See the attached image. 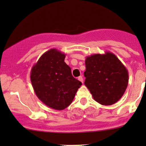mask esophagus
Returning <instances> with one entry per match:
<instances>
[{
    "instance_id": "34e87169",
    "label": "esophagus",
    "mask_w": 146,
    "mask_h": 146,
    "mask_svg": "<svg viewBox=\"0 0 146 146\" xmlns=\"http://www.w3.org/2000/svg\"><path fill=\"white\" fill-rule=\"evenodd\" d=\"M78 81H80L81 82H82V83H83V77H82V76H78Z\"/></svg>"
}]
</instances>
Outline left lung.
<instances>
[{"label": "left lung", "instance_id": "obj_1", "mask_svg": "<svg viewBox=\"0 0 146 146\" xmlns=\"http://www.w3.org/2000/svg\"><path fill=\"white\" fill-rule=\"evenodd\" d=\"M85 86L96 102L104 106L117 103L128 84V72L117 56L106 52L86 58Z\"/></svg>", "mask_w": 146, "mask_h": 146}]
</instances>
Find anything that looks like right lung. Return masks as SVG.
Segmentation results:
<instances>
[{
	"label": "right lung",
	"mask_w": 146,
	"mask_h": 146,
	"mask_svg": "<svg viewBox=\"0 0 146 146\" xmlns=\"http://www.w3.org/2000/svg\"><path fill=\"white\" fill-rule=\"evenodd\" d=\"M65 58L64 53L51 49L39 58L30 73L37 97L47 107L57 110H63L71 104L82 85L73 77Z\"/></svg>",
	"instance_id": "add662e5"
}]
</instances>
